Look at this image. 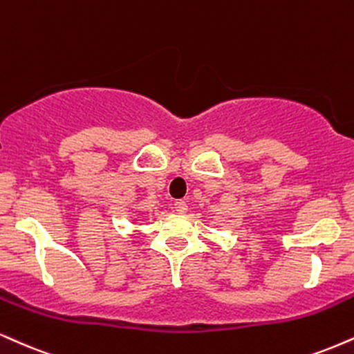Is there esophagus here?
<instances>
[{"mask_svg":"<svg viewBox=\"0 0 354 354\" xmlns=\"http://www.w3.org/2000/svg\"><path fill=\"white\" fill-rule=\"evenodd\" d=\"M174 211H178V212H186L188 211V203L185 201V199H176V201H174Z\"/></svg>","mask_w":354,"mask_h":354,"instance_id":"esophagus-1","label":"esophagus"}]
</instances>
